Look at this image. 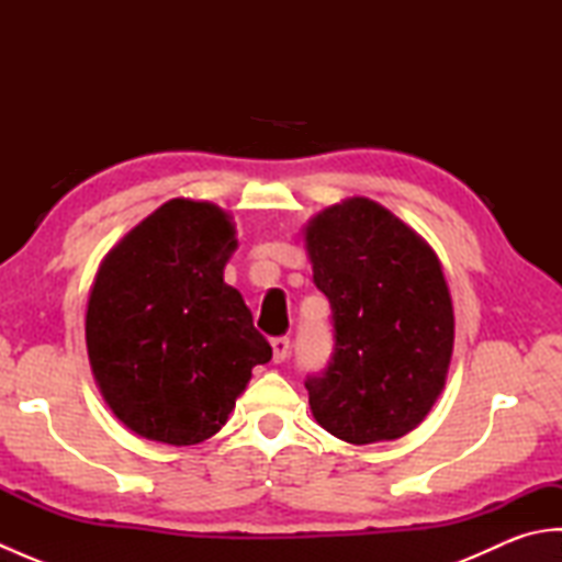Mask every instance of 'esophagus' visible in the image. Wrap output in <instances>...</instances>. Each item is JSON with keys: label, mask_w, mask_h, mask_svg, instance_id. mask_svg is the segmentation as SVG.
<instances>
[{"label": "esophagus", "mask_w": 562, "mask_h": 562, "mask_svg": "<svg viewBox=\"0 0 562 562\" xmlns=\"http://www.w3.org/2000/svg\"><path fill=\"white\" fill-rule=\"evenodd\" d=\"M272 362H284L290 355V338H272Z\"/></svg>", "instance_id": "34e87169"}]
</instances>
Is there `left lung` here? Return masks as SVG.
<instances>
[{"instance_id": "1", "label": "left lung", "mask_w": 562, "mask_h": 562, "mask_svg": "<svg viewBox=\"0 0 562 562\" xmlns=\"http://www.w3.org/2000/svg\"><path fill=\"white\" fill-rule=\"evenodd\" d=\"M314 284L333 312V352L304 386L316 423L350 445L398 439L445 389L453 308L437 256L367 198L306 226Z\"/></svg>"}]
</instances>
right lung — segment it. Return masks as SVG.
<instances>
[{
  "label": "right lung",
  "mask_w": 562,
  "mask_h": 562,
  "mask_svg": "<svg viewBox=\"0 0 562 562\" xmlns=\"http://www.w3.org/2000/svg\"><path fill=\"white\" fill-rule=\"evenodd\" d=\"M229 214L176 198L137 224L97 272L89 362L105 403L133 432L188 447L220 432L250 369L272 357L222 272Z\"/></svg>",
  "instance_id": "1"
}]
</instances>
